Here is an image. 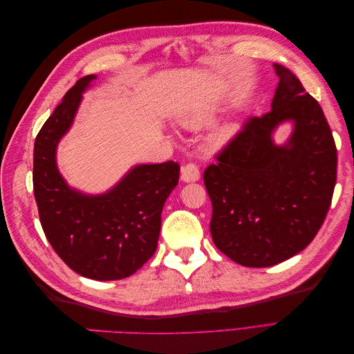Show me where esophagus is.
Masks as SVG:
<instances>
[{"instance_id": "obj_1", "label": "esophagus", "mask_w": 354, "mask_h": 354, "mask_svg": "<svg viewBox=\"0 0 354 354\" xmlns=\"http://www.w3.org/2000/svg\"><path fill=\"white\" fill-rule=\"evenodd\" d=\"M201 178V171L196 164H186L181 168V180L186 181V183H194Z\"/></svg>"}]
</instances>
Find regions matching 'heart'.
Here are the masks:
<instances>
[{
  "label": "heart",
  "instance_id": "heart-1",
  "mask_svg": "<svg viewBox=\"0 0 354 354\" xmlns=\"http://www.w3.org/2000/svg\"><path fill=\"white\" fill-rule=\"evenodd\" d=\"M218 112H220V106L214 102H208V100L199 102V103L192 104L189 109H186L183 113H181L178 121L183 127L190 128V130H198V128L207 127L216 121ZM238 130H239L238 124L234 122L224 124L223 127L217 128L216 131H212L209 134L208 143L209 146L216 149L224 147L232 142V138L236 136Z\"/></svg>",
  "mask_w": 354,
  "mask_h": 354
}]
</instances>
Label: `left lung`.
Here are the masks:
<instances>
[{"label": "left lung", "instance_id": "1", "mask_svg": "<svg viewBox=\"0 0 354 354\" xmlns=\"http://www.w3.org/2000/svg\"><path fill=\"white\" fill-rule=\"evenodd\" d=\"M273 66L279 82L272 111L251 118L203 173L212 241L246 267H270L303 251L322 226L337 180L322 108L291 71ZM285 122L293 133L276 145L272 133Z\"/></svg>", "mask_w": 354, "mask_h": 354}]
</instances>
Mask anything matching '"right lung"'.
Here are the masks:
<instances>
[{
	"label": "right lung",
	"mask_w": 354,
	"mask_h": 354,
	"mask_svg": "<svg viewBox=\"0 0 354 354\" xmlns=\"http://www.w3.org/2000/svg\"><path fill=\"white\" fill-rule=\"evenodd\" d=\"M94 80L97 75L78 80L39 130L34 194L42 230L60 259L88 279L118 281L155 254L160 212L178 183L180 167L173 160L136 165L100 195L82 194L66 183L57 168V146Z\"/></svg>",
	"instance_id": "right-lung-1"
}]
</instances>
